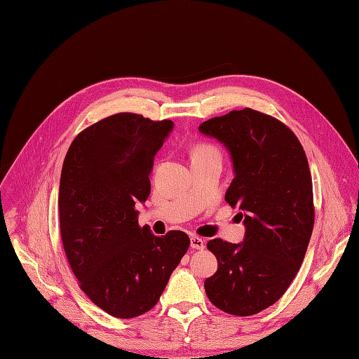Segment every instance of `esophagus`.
Listing matches in <instances>:
<instances>
[{
	"label": "esophagus",
	"instance_id": "1",
	"mask_svg": "<svg viewBox=\"0 0 359 359\" xmlns=\"http://www.w3.org/2000/svg\"><path fill=\"white\" fill-rule=\"evenodd\" d=\"M191 246L194 249H204L205 248V241L199 238V236H191Z\"/></svg>",
	"mask_w": 359,
	"mask_h": 359
}]
</instances>
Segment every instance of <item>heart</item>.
Instances as JSON below:
<instances>
[{
	"label": "heart",
	"instance_id": "heart-1",
	"mask_svg": "<svg viewBox=\"0 0 359 359\" xmlns=\"http://www.w3.org/2000/svg\"><path fill=\"white\" fill-rule=\"evenodd\" d=\"M208 154H218V151L212 145L205 142L195 145L192 149V157H202V155H208Z\"/></svg>",
	"mask_w": 359,
	"mask_h": 359
}]
</instances>
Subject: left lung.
Instances as JSON below:
<instances>
[{
    "instance_id": "8db88e82",
    "label": "left lung",
    "mask_w": 359,
    "mask_h": 359,
    "mask_svg": "<svg viewBox=\"0 0 359 359\" xmlns=\"http://www.w3.org/2000/svg\"><path fill=\"white\" fill-rule=\"evenodd\" d=\"M199 130L230 151L235 179L226 192L243 211V243L211 239L218 269L205 280L208 299L248 317L276 304L301 269L314 229L313 179L299 139L285 123L252 108L212 117Z\"/></svg>"
}]
</instances>
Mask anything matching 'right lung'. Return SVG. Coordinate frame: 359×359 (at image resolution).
<instances>
[{
  "mask_svg": "<svg viewBox=\"0 0 359 359\" xmlns=\"http://www.w3.org/2000/svg\"><path fill=\"white\" fill-rule=\"evenodd\" d=\"M173 128L117 113L77 135L61 170L60 233L70 269L88 298L107 314L133 318L158 302L191 245L170 230L155 236L137 223L149 196L154 157Z\"/></svg>",
  "mask_w": 359,
  "mask_h": 359,
  "instance_id": "obj_1",
  "label": "right lung"
}]
</instances>
